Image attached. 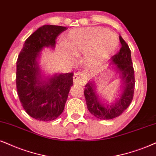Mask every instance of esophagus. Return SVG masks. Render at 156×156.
<instances>
[{
  "mask_svg": "<svg viewBox=\"0 0 156 156\" xmlns=\"http://www.w3.org/2000/svg\"><path fill=\"white\" fill-rule=\"evenodd\" d=\"M75 83L79 84V85H84L87 80V75L85 72H79L78 73L75 75L73 78Z\"/></svg>",
  "mask_w": 156,
  "mask_h": 156,
  "instance_id": "esophagus-1",
  "label": "esophagus"
}]
</instances>
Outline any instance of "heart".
<instances>
[{
	"label": "heart",
	"instance_id": "1",
	"mask_svg": "<svg viewBox=\"0 0 156 156\" xmlns=\"http://www.w3.org/2000/svg\"><path fill=\"white\" fill-rule=\"evenodd\" d=\"M66 47L77 58L85 55L88 66H95L111 58L117 50L119 40L114 32L102 27L73 29L67 34ZM62 49L66 50V47Z\"/></svg>",
	"mask_w": 156,
	"mask_h": 156
}]
</instances>
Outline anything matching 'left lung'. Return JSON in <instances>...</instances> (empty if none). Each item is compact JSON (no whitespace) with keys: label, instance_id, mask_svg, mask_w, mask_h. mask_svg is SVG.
<instances>
[{"label":"left lung","instance_id":"8db88e82","mask_svg":"<svg viewBox=\"0 0 156 156\" xmlns=\"http://www.w3.org/2000/svg\"><path fill=\"white\" fill-rule=\"evenodd\" d=\"M122 47L111 58L112 62L120 74L122 94L115 103L102 104L96 90L94 80L85 86L84 96L90 113L99 119H112L119 117L131 104L135 89V72L131 59V51L125 41L119 36Z\"/></svg>","mask_w":156,"mask_h":156}]
</instances>
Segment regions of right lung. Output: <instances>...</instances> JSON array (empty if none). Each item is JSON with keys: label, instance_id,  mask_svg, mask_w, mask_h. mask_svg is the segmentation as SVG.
Here are the masks:
<instances>
[{"label": "right lung", "instance_id": "1", "mask_svg": "<svg viewBox=\"0 0 156 156\" xmlns=\"http://www.w3.org/2000/svg\"><path fill=\"white\" fill-rule=\"evenodd\" d=\"M66 27L44 25L25 41L16 62V88L23 108L39 121H52L63 112L73 73L55 74L51 78L42 75L39 56L43 47L54 49L56 39Z\"/></svg>", "mask_w": 156, "mask_h": 156}]
</instances>
